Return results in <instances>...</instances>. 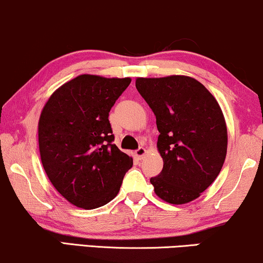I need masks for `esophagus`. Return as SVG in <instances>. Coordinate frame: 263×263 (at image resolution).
<instances>
[{"instance_id": "34e87169", "label": "esophagus", "mask_w": 263, "mask_h": 263, "mask_svg": "<svg viewBox=\"0 0 263 263\" xmlns=\"http://www.w3.org/2000/svg\"><path fill=\"white\" fill-rule=\"evenodd\" d=\"M145 153H147V151H145V149L143 148V147H141V148H138L137 151L135 152V155L137 156L138 159H143V156L145 155Z\"/></svg>"}]
</instances>
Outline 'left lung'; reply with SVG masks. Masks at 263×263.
I'll list each match as a JSON object with an SVG mask.
<instances>
[{"label": "left lung", "instance_id": "obj_1", "mask_svg": "<svg viewBox=\"0 0 263 263\" xmlns=\"http://www.w3.org/2000/svg\"><path fill=\"white\" fill-rule=\"evenodd\" d=\"M136 88L154 112L164 167L151 178L166 202L187 204L210 187L227 154V126L214 96L183 75L137 78Z\"/></svg>", "mask_w": 263, "mask_h": 263}]
</instances>
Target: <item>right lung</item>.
<instances>
[{"label":"right lung","instance_id":"1","mask_svg":"<svg viewBox=\"0 0 263 263\" xmlns=\"http://www.w3.org/2000/svg\"><path fill=\"white\" fill-rule=\"evenodd\" d=\"M131 79L79 75L53 92L39 120V148L49 181L69 202L92 210L120 191L131 156L112 143L109 111Z\"/></svg>","mask_w":263,"mask_h":263}]
</instances>
